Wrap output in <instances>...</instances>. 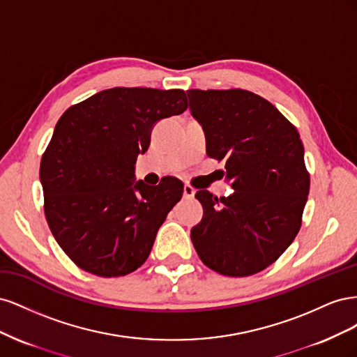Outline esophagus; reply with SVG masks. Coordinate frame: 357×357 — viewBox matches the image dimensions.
I'll return each mask as SVG.
<instances>
[{"label":"esophagus","mask_w":357,"mask_h":357,"mask_svg":"<svg viewBox=\"0 0 357 357\" xmlns=\"http://www.w3.org/2000/svg\"><path fill=\"white\" fill-rule=\"evenodd\" d=\"M195 189H193L192 186H189V185H185V188H183V197H185L186 199H192V198H195Z\"/></svg>","instance_id":"esophagus-1"}]
</instances>
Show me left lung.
<instances>
[{
    "mask_svg": "<svg viewBox=\"0 0 357 357\" xmlns=\"http://www.w3.org/2000/svg\"><path fill=\"white\" fill-rule=\"evenodd\" d=\"M207 155L225 160L234 192H197L202 220L190 238L201 261L228 277L274 264L295 240L310 192L296 128L262 96L243 89L186 91Z\"/></svg>",
    "mask_w": 357,
    "mask_h": 357,
    "instance_id": "8db88e82",
    "label": "left lung"
}]
</instances>
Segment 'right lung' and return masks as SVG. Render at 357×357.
I'll return each mask as SVG.
<instances>
[{
	"label": "right lung",
	"mask_w": 357,
	"mask_h": 357,
	"mask_svg": "<svg viewBox=\"0 0 357 357\" xmlns=\"http://www.w3.org/2000/svg\"><path fill=\"white\" fill-rule=\"evenodd\" d=\"M186 109L181 89L113 88L61 116L41 158L40 181L49 228L79 268L121 277L146 262L183 183L135 181V162L160 119Z\"/></svg>",
	"instance_id": "add662e5"
}]
</instances>
